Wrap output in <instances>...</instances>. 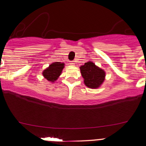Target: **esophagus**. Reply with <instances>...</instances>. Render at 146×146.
<instances>
[{"label":"esophagus","instance_id":"34e87169","mask_svg":"<svg viewBox=\"0 0 146 146\" xmlns=\"http://www.w3.org/2000/svg\"><path fill=\"white\" fill-rule=\"evenodd\" d=\"M70 65H73V66H74V65H75V61H70Z\"/></svg>","mask_w":146,"mask_h":146}]
</instances>
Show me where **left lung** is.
Listing matches in <instances>:
<instances>
[{
  "label": "left lung",
  "mask_w": 146,
  "mask_h": 146,
  "mask_svg": "<svg viewBox=\"0 0 146 146\" xmlns=\"http://www.w3.org/2000/svg\"><path fill=\"white\" fill-rule=\"evenodd\" d=\"M80 70L84 84L91 89L99 88L105 80V71L92 61H89L80 66Z\"/></svg>",
  "instance_id": "obj_1"
}]
</instances>
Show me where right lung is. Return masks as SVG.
<instances>
[{"mask_svg":"<svg viewBox=\"0 0 146 146\" xmlns=\"http://www.w3.org/2000/svg\"><path fill=\"white\" fill-rule=\"evenodd\" d=\"M65 67V64L61 62H54L51 64L42 72V75L48 82H55L59 78Z\"/></svg>","mask_w":146,"mask_h":146,"instance_id":"obj_1","label":"right lung"}]
</instances>
